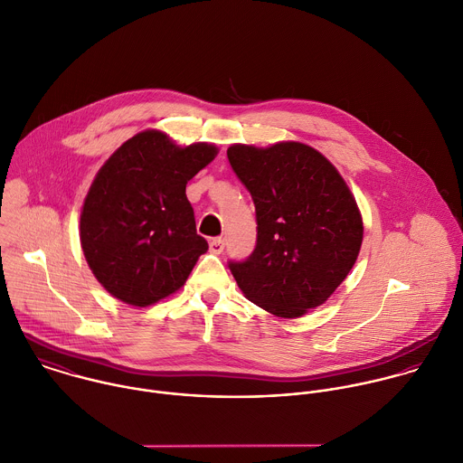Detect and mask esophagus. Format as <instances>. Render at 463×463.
<instances>
[{"label":"esophagus","mask_w":463,"mask_h":463,"mask_svg":"<svg viewBox=\"0 0 463 463\" xmlns=\"http://www.w3.org/2000/svg\"><path fill=\"white\" fill-rule=\"evenodd\" d=\"M223 247H225V243H223L222 238H213L211 243H209V249H211L213 254H222V252H223Z\"/></svg>","instance_id":"1"}]
</instances>
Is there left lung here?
Masks as SVG:
<instances>
[{
	"label": "left lung",
	"instance_id": "left-lung-1",
	"mask_svg": "<svg viewBox=\"0 0 463 463\" xmlns=\"http://www.w3.org/2000/svg\"><path fill=\"white\" fill-rule=\"evenodd\" d=\"M229 162L249 189L258 241L229 263L243 296L294 319L321 307L346 279L363 245V216L335 165L303 142L232 144Z\"/></svg>",
	"mask_w": 463,
	"mask_h": 463
}]
</instances>
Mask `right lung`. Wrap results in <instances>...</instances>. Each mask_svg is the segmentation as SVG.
I'll return each mask as SVG.
<instances>
[{
  "instance_id": "obj_1",
  "label": "right lung",
  "mask_w": 463,
  "mask_h": 463,
  "mask_svg": "<svg viewBox=\"0 0 463 463\" xmlns=\"http://www.w3.org/2000/svg\"><path fill=\"white\" fill-rule=\"evenodd\" d=\"M216 155L214 144L178 146L146 129L102 164L80 209L79 238L90 270L113 298L144 308L184 287L209 249L196 234L185 185Z\"/></svg>"
}]
</instances>
